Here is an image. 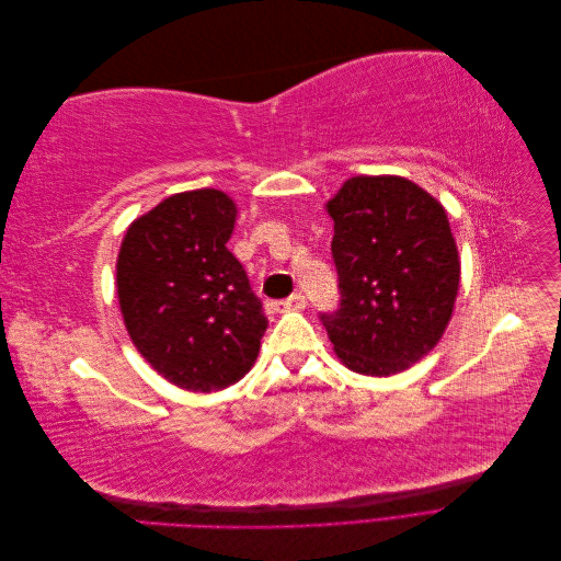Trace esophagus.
Instances as JSON below:
<instances>
[{
  "instance_id": "esophagus-1",
  "label": "esophagus",
  "mask_w": 561,
  "mask_h": 561,
  "mask_svg": "<svg viewBox=\"0 0 561 561\" xmlns=\"http://www.w3.org/2000/svg\"><path fill=\"white\" fill-rule=\"evenodd\" d=\"M274 307H276V311H299V309L307 307V297H304L301 293H295L293 297L276 301Z\"/></svg>"
}]
</instances>
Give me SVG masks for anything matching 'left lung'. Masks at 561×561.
Here are the masks:
<instances>
[{"instance_id":"8db88e82","label":"left lung","mask_w":561,"mask_h":561,"mask_svg":"<svg viewBox=\"0 0 561 561\" xmlns=\"http://www.w3.org/2000/svg\"><path fill=\"white\" fill-rule=\"evenodd\" d=\"M339 307L320 313L353 371L390 377L443 336L458 293V250L445 208L396 175L348 180L330 203Z\"/></svg>"}]
</instances>
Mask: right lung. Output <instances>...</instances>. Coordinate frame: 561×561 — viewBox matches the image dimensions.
Instances as JSON below:
<instances>
[{"label": "right lung", "instance_id": "1", "mask_svg": "<svg viewBox=\"0 0 561 561\" xmlns=\"http://www.w3.org/2000/svg\"><path fill=\"white\" fill-rule=\"evenodd\" d=\"M233 201L217 190L168 196L128 227L116 260L126 330L171 383L210 393L243 379L268 320L227 248Z\"/></svg>", "mask_w": 561, "mask_h": 561}]
</instances>
